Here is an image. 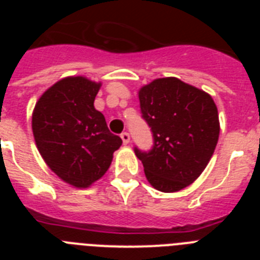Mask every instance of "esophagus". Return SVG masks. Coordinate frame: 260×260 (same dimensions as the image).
Wrapping results in <instances>:
<instances>
[{"label":"esophagus","mask_w":260,"mask_h":260,"mask_svg":"<svg viewBox=\"0 0 260 260\" xmlns=\"http://www.w3.org/2000/svg\"><path fill=\"white\" fill-rule=\"evenodd\" d=\"M121 139H122L123 144H127L128 142H130V134H128V133H122V134H121Z\"/></svg>","instance_id":"esophagus-1"}]
</instances>
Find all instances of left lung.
<instances>
[{"mask_svg": "<svg viewBox=\"0 0 260 260\" xmlns=\"http://www.w3.org/2000/svg\"><path fill=\"white\" fill-rule=\"evenodd\" d=\"M138 96L153 147L150 152L135 147V155L156 190L180 191L201 176L212 157L220 134L217 107L203 89L174 77L152 80Z\"/></svg>", "mask_w": 260, "mask_h": 260, "instance_id": "obj_1", "label": "left lung"}]
</instances>
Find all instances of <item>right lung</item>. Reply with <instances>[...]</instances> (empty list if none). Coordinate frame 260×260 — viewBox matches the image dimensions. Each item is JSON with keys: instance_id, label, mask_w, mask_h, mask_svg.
I'll return each mask as SVG.
<instances>
[{"instance_id": "1", "label": "right lung", "mask_w": 260, "mask_h": 260, "mask_svg": "<svg viewBox=\"0 0 260 260\" xmlns=\"http://www.w3.org/2000/svg\"><path fill=\"white\" fill-rule=\"evenodd\" d=\"M100 87V82L80 75L63 78L40 96L32 113L41 157L62 181L78 189L100 180L122 144L93 107Z\"/></svg>"}]
</instances>
